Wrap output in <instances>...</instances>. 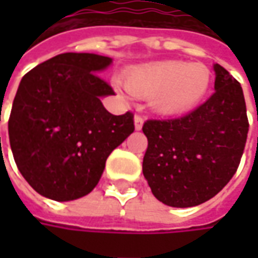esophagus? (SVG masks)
<instances>
[{"label": "esophagus", "instance_id": "esophagus-1", "mask_svg": "<svg viewBox=\"0 0 258 258\" xmlns=\"http://www.w3.org/2000/svg\"><path fill=\"white\" fill-rule=\"evenodd\" d=\"M135 129L136 131H141L142 126H144V117L141 114H135Z\"/></svg>", "mask_w": 258, "mask_h": 258}]
</instances>
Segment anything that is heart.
<instances>
[{
  "label": "heart",
  "mask_w": 258,
  "mask_h": 258,
  "mask_svg": "<svg viewBox=\"0 0 258 258\" xmlns=\"http://www.w3.org/2000/svg\"><path fill=\"white\" fill-rule=\"evenodd\" d=\"M124 85L135 96L149 97L156 113L176 116L203 100L211 85V72L200 63L158 61L129 70Z\"/></svg>",
  "instance_id": "b5f03b06"
}]
</instances>
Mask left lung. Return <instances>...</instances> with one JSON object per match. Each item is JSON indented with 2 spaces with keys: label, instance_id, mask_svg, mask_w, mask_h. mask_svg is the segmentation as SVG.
<instances>
[{
  "label": "left lung",
  "instance_id": "obj_1",
  "mask_svg": "<svg viewBox=\"0 0 258 258\" xmlns=\"http://www.w3.org/2000/svg\"><path fill=\"white\" fill-rule=\"evenodd\" d=\"M214 94L191 113L149 119L142 171L152 194L169 207L186 208L211 200L237 171L248 134L241 85L214 64Z\"/></svg>",
  "mask_w": 258,
  "mask_h": 258
}]
</instances>
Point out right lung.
<instances>
[{
    "label": "right lung",
    "mask_w": 258,
    "mask_h": 258,
    "mask_svg": "<svg viewBox=\"0 0 258 258\" xmlns=\"http://www.w3.org/2000/svg\"><path fill=\"white\" fill-rule=\"evenodd\" d=\"M110 57L58 54L21 79L8 120L18 171L40 195L73 201L93 191L107 156L135 131L134 113H109L114 94L97 73Z\"/></svg>",
    "instance_id": "1"
}]
</instances>
